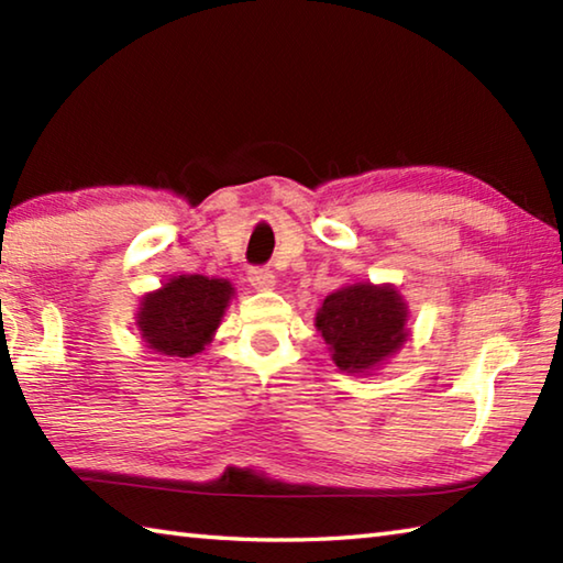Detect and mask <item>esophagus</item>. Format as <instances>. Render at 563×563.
<instances>
[{
	"label": "esophagus",
	"mask_w": 563,
	"mask_h": 563,
	"mask_svg": "<svg viewBox=\"0 0 563 563\" xmlns=\"http://www.w3.org/2000/svg\"><path fill=\"white\" fill-rule=\"evenodd\" d=\"M247 280L255 290H273L275 288V275L271 268H251L247 273Z\"/></svg>",
	"instance_id": "1"
}]
</instances>
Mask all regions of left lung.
<instances>
[{"label": "left lung", "mask_w": 563, "mask_h": 563, "mask_svg": "<svg viewBox=\"0 0 563 563\" xmlns=\"http://www.w3.org/2000/svg\"><path fill=\"white\" fill-rule=\"evenodd\" d=\"M407 316L395 285L352 283L322 300L316 328L342 373H369L405 345Z\"/></svg>", "instance_id": "obj_1"}]
</instances>
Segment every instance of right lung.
Wrapping results in <instances>:
<instances>
[{"label": "right lung", "instance_id": "obj_1", "mask_svg": "<svg viewBox=\"0 0 563 563\" xmlns=\"http://www.w3.org/2000/svg\"><path fill=\"white\" fill-rule=\"evenodd\" d=\"M233 285L206 275H176L141 298L136 325L146 347L164 357H194L213 340Z\"/></svg>", "mask_w": 563, "mask_h": 563}]
</instances>
